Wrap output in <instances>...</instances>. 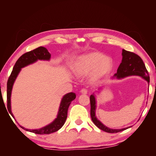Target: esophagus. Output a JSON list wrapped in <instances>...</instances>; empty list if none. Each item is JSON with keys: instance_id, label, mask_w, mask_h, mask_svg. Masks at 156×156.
<instances>
[{"instance_id": "esophagus-1", "label": "esophagus", "mask_w": 156, "mask_h": 156, "mask_svg": "<svg viewBox=\"0 0 156 156\" xmlns=\"http://www.w3.org/2000/svg\"><path fill=\"white\" fill-rule=\"evenodd\" d=\"M87 92H88V90H87V89H86V88H83V89H81V94H87Z\"/></svg>"}]
</instances>
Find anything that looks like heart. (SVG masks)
<instances>
[{
  "label": "heart",
  "instance_id": "heart-1",
  "mask_svg": "<svg viewBox=\"0 0 156 156\" xmlns=\"http://www.w3.org/2000/svg\"><path fill=\"white\" fill-rule=\"evenodd\" d=\"M113 68L112 60L99 52H92L79 56L75 60L73 70L77 76H87L91 73L92 83L100 81Z\"/></svg>",
  "mask_w": 156,
  "mask_h": 156
}]
</instances>
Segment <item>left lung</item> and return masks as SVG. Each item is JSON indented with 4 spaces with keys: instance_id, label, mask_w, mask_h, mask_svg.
<instances>
[{
    "instance_id": "8db88e82",
    "label": "left lung",
    "mask_w": 156,
    "mask_h": 156,
    "mask_svg": "<svg viewBox=\"0 0 156 156\" xmlns=\"http://www.w3.org/2000/svg\"><path fill=\"white\" fill-rule=\"evenodd\" d=\"M122 60L119 68L117 69V72L114 75L113 78H117L119 79H123L126 77L133 76H139L142 77L148 82V85L150 83V77L148 72L146 68L145 65L143 60L140 56L136 55L132 52L127 51L124 49H122ZM101 88H100L98 90ZM90 115L91 119L94 124H95L98 128L104 131L107 133H118L127 129L129 128L132 126H129L122 129H112L107 127L103 124L102 122L98 119L96 115V109L97 106V101L96 99L95 94L93 93L90 97Z\"/></svg>"
}]
</instances>
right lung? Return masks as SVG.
<instances>
[{"instance_id":"add662e5","label":"right lung","mask_w":156,"mask_h":156,"mask_svg":"<svg viewBox=\"0 0 156 156\" xmlns=\"http://www.w3.org/2000/svg\"><path fill=\"white\" fill-rule=\"evenodd\" d=\"M51 54L49 53L48 50L44 47H39L31 51L23 54L20 56L17 60L15 65H14L12 72L10 77H9L7 82V107L8 112L15 119L11 108V95L12 88L13 84L18 76L19 73H20L23 68H25L30 64H34L37 60H50ZM76 95L74 92H69L62 97L60 101L57 116L56 119L48 125H47L40 129H30L25 128L24 127L20 126L22 129L27 131L32 132L36 134H50L54 133L56 131L59 130L64 124L66 120L67 119L68 107L73 100H74Z\"/></svg>"}]
</instances>
